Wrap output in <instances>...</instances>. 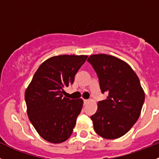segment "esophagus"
<instances>
[{
	"mask_svg": "<svg viewBox=\"0 0 159 159\" xmlns=\"http://www.w3.org/2000/svg\"><path fill=\"white\" fill-rule=\"evenodd\" d=\"M89 100H84V105H86L87 103H89Z\"/></svg>",
	"mask_w": 159,
	"mask_h": 159,
	"instance_id": "34e87169",
	"label": "esophagus"
}]
</instances>
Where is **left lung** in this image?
I'll list each match as a JSON object with an SVG mask.
<instances>
[{"label":"left lung","mask_w":159,"mask_h":159,"mask_svg":"<svg viewBox=\"0 0 159 159\" xmlns=\"http://www.w3.org/2000/svg\"><path fill=\"white\" fill-rule=\"evenodd\" d=\"M88 61L97 74L102 93H108L91 116L95 132L108 140L121 137L141 112L145 94L140 80L128 63L115 56L92 55Z\"/></svg>","instance_id":"obj_1"}]
</instances>
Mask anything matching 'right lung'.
<instances>
[{
  "label": "right lung",
  "instance_id": "add662e5",
  "mask_svg": "<svg viewBox=\"0 0 159 159\" xmlns=\"http://www.w3.org/2000/svg\"><path fill=\"white\" fill-rule=\"evenodd\" d=\"M87 56L61 55L43 62L25 93L29 119L38 134L52 143L71 136L82 109V99L63 97L64 89L72 84Z\"/></svg>",
  "mask_w": 159,
  "mask_h": 159
}]
</instances>
